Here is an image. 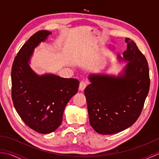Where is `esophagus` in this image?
<instances>
[{
  "mask_svg": "<svg viewBox=\"0 0 159 159\" xmlns=\"http://www.w3.org/2000/svg\"><path fill=\"white\" fill-rule=\"evenodd\" d=\"M87 87V83L85 81H81L80 83V85H79V90L80 91H83Z\"/></svg>",
  "mask_w": 159,
  "mask_h": 159,
  "instance_id": "1",
  "label": "esophagus"
}]
</instances>
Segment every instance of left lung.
Listing matches in <instances>:
<instances>
[{
	"mask_svg": "<svg viewBox=\"0 0 159 159\" xmlns=\"http://www.w3.org/2000/svg\"><path fill=\"white\" fill-rule=\"evenodd\" d=\"M128 63L120 76L91 75L85 89L89 123L98 133L111 134L131 126L140 116L150 89L147 59L136 43L126 39ZM120 58H121L119 56Z\"/></svg>",
	"mask_w": 159,
	"mask_h": 159,
	"instance_id": "obj_1",
	"label": "left lung"
}]
</instances>
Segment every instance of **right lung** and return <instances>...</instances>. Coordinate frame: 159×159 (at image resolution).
Wrapping results in <instances>:
<instances>
[{"instance_id": "obj_1", "label": "right lung", "mask_w": 159, "mask_h": 159, "mask_svg": "<svg viewBox=\"0 0 159 159\" xmlns=\"http://www.w3.org/2000/svg\"><path fill=\"white\" fill-rule=\"evenodd\" d=\"M51 34L39 31L26 42L16 56L11 68V98L20 117L39 133L55 131L62 122L66 104L78 92L79 81L52 74L38 76L29 65L30 57L39 43Z\"/></svg>"}]
</instances>
